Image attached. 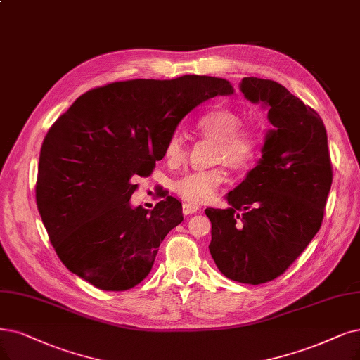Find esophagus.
Listing matches in <instances>:
<instances>
[{
    "label": "esophagus",
    "mask_w": 360,
    "mask_h": 360,
    "mask_svg": "<svg viewBox=\"0 0 360 360\" xmlns=\"http://www.w3.org/2000/svg\"><path fill=\"white\" fill-rule=\"evenodd\" d=\"M182 212H184V215H193V214H195V212H198V206L191 205V203H184Z\"/></svg>",
    "instance_id": "34e87169"
}]
</instances>
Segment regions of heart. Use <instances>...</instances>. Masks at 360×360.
I'll return each mask as SVG.
<instances>
[{"mask_svg":"<svg viewBox=\"0 0 360 360\" xmlns=\"http://www.w3.org/2000/svg\"><path fill=\"white\" fill-rule=\"evenodd\" d=\"M243 117L230 108H214L197 120L195 127L203 136L217 141L215 162L225 163L234 170H243L255 162L261 148L259 131L249 124H242ZM185 148L181 135L175 133L165 148L169 163H178L184 158ZM227 181L221 167L193 172L179 178L173 188L191 205H202L215 197Z\"/></svg>","mask_w":360,"mask_h":360,"instance_id":"obj_1","label":"heart"}]
</instances>
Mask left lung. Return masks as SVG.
<instances>
[{
    "label": "left lung",
    "instance_id": "obj_1",
    "mask_svg": "<svg viewBox=\"0 0 360 360\" xmlns=\"http://www.w3.org/2000/svg\"><path fill=\"white\" fill-rule=\"evenodd\" d=\"M240 90L267 106L273 129L258 165L227 194L230 207L205 212L219 271L261 285L283 274L321 229L332 163L325 124L309 105L273 79L246 77Z\"/></svg>",
    "mask_w": 360,
    "mask_h": 360
}]
</instances>
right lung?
Segmentation results:
<instances>
[{
    "label": "right lung",
    "mask_w": 360,
    "mask_h": 360,
    "mask_svg": "<svg viewBox=\"0 0 360 360\" xmlns=\"http://www.w3.org/2000/svg\"><path fill=\"white\" fill-rule=\"evenodd\" d=\"M224 78L127 79L91 89L49 129L35 197L59 259L102 290H127L150 274L160 243L184 221L167 195L131 207L133 176H148L178 123L198 103L230 95Z\"/></svg>",
    "instance_id": "obj_1"
}]
</instances>
